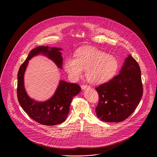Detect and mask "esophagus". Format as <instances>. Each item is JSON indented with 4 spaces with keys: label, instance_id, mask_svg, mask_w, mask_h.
Returning a JSON list of instances; mask_svg holds the SVG:
<instances>
[{
    "label": "esophagus",
    "instance_id": "1",
    "mask_svg": "<svg viewBox=\"0 0 157 157\" xmlns=\"http://www.w3.org/2000/svg\"><path fill=\"white\" fill-rule=\"evenodd\" d=\"M81 88H82V90H86V88H90V86H88V85H82L81 86Z\"/></svg>",
    "mask_w": 157,
    "mask_h": 157
}]
</instances>
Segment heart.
<instances>
[{"label":"heart","mask_w":157,"mask_h":157,"mask_svg":"<svg viewBox=\"0 0 157 157\" xmlns=\"http://www.w3.org/2000/svg\"><path fill=\"white\" fill-rule=\"evenodd\" d=\"M65 71L73 80L82 77L83 71L88 80L94 84L108 82L118 69V61L113 56L108 54L95 47L78 49L75 57H69L64 63Z\"/></svg>","instance_id":"b5f03b06"}]
</instances>
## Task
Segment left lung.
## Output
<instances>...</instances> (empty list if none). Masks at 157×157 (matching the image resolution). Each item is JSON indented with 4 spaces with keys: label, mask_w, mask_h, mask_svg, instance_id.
Here are the masks:
<instances>
[{
    "label": "left lung",
    "mask_w": 157,
    "mask_h": 157,
    "mask_svg": "<svg viewBox=\"0 0 157 157\" xmlns=\"http://www.w3.org/2000/svg\"><path fill=\"white\" fill-rule=\"evenodd\" d=\"M95 90L99 95L97 117L105 122L124 121L134 112L143 95L139 65L129 55L119 74Z\"/></svg>",
    "instance_id": "1"
}]
</instances>
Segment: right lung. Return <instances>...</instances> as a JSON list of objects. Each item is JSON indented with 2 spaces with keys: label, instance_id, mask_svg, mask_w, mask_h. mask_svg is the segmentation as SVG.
<instances>
[{
  "label": "right lung",
  "instance_id": "obj_1",
  "mask_svg": "<svg viewBox=\"0 0 157 157\" xmlns=\"http://www.w3.org/2000/svg\"><path fill=\"white\" fill-rule=\"evenodd\" d=\"M62 50L60 48L44 46L33 49L21 66L17 74V93L20 105L30 118L44 125L52 126L65 121L72 100L81 91V88L77 84L60 80L53 95L45 101H39L28 95L24 86V74L29 60L40 54L51 60L59 69H62Z\"/></svg>",
  "mask_w": 157,
  "mask_h": 157
}]
</instances>
